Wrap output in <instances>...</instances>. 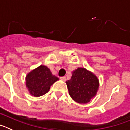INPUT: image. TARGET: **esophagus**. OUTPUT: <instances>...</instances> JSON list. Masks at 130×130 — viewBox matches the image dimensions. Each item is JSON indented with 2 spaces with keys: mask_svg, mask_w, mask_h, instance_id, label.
<instances>
[{
  "mask_svg": "<svg viewBox=\"0 0 130 130\" xmlns=\"http://www.w3.org/2000/svg\"><path fill=\"white\" fill-rule=\"evenodd\" d=\"M60 79H61V80H63V81H65V79H66V78H65V76H62V77H61Z\"/></svg>",
  "mask_w": 130,
  "mask_h": 130,
  "instance_id": "obj_1",
  "label": "esophagus"
}]
</instances>
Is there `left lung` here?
Instances as JSON below:
<instances>
[{
  "label": "left lung",
  "mask_w": 130,
  "mask_h": 130,
  "mask_svg": "<svg viewBox=\"0 0 130 130\" xmlns=\"http://www.w3.org/2000/svg\"><path fill=\"white\" fill-rule=\"evenodd\" d=\"M69 94L79 104H87L96 96L99 81L96 75L85 68L78 67L72 72L69 80L66 82Z\"/></svg>",
  "instance_id": "8db88e82"
}]
</instances>
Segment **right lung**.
Masks as SVG:
<instances>
[{"instance_id": "add662e5", "label": "right lung", "mask_w": 130, "mask_h": 130, "mask_svg": "<svg viewBox=\"0 0 130 130\" xmlns=\"http://www.w3.org/2000/svg\"><path fill=\"white\" fill-rule=\"evenodd\" d=\"M59 78L53 75L45 65H40L32 70L26 76V86L30 94L39 97L47 93L50 87Z\"/></svg>"}]
</instances>
